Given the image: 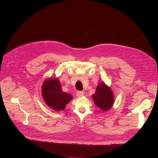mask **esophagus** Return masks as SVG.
I'll return each instance as SVG.
<instances>
[{
  "instance_id": "1",
  "label": "esophagus",
  "mask_w": 158,
  "mask_h": 158,
  "mask_svg": "<svg viewBox=\"0 0 158 158\" xmlns=\"http://www.w3.org/2000/svg\"><path fill=\"white\" fill-rule=\"evenodd\" d=\"M76 95L78 97H81L84 95V92H81V91H78L76 93Z\"/></svg>"
}]
</instances>
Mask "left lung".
Instances as JSON below:
<instances>
[{
	"instance_id": "1",
	"label": "left lung",
	"mask_w": 158,
	"mask_h": 158,
	"mask_svg": "<svg viewBox=\"0 0 158 158\" xmlns=\"http://www.w3.org/2000/svg\"><path fill=\"white\" fill-rule=\"evenodd\" d=\"M92 97L95 105L104 111L111 109L114 102L112 89L104 82H100L97 85L95 93Z\"/></svg>"
}]
</instances>
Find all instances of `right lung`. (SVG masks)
Returning <instances> with one entry per match:
<instances>
[{
  "label": "right lung",
  "mask_w": 158,
  "mask_h": 158,
  "mask_svg": "<svg viewBox=\"0 0 158 158\" xmlns=\"http://www.w3.org/2000/svg\"><path fill=\"white\" fill-rule=\"evenodd\" d=\"M41 94L45 104L56 111H63L73 96L63 92L60 81L57 77L47 79L41 86Z\"/></svg>",
  "instance_id": "right-lung-1"
}]
</instances>
